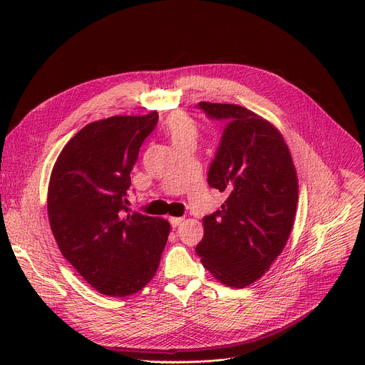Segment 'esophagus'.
<instances>
[{"mask_svg": "<svg viewBox=\"0 0 365 365\" xmlns=\"http://www.w3.org/2000/svg\"><path fill=\"white\" fill-rule=\"evenodd\" d=\"M182 221H183V218H182V217H173V218H170V224H172V227H173V228L179 227V225L182 224Z\"/></svg>", "mask_w": 365, "mask_h": 365, "instance_id": "esophagus-1", "label": "esophagus"}]
</instances>
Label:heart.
Here are the masks:
<instances>
[{"label": "heart", "instance_id": "1", "mask_svg": "<svg viewBox=\"0 0 365 365\" xmlns=\"http://www.w3.org/2000/svg\"><path fill=\"white\" fill-rule=\"evenodd\" d=\"M165 130L175 147L186 141H195L197 137L195 121L185 113H175L169 115L165 124Z\"/></svg>", "mask_w": 365, "mask_h": 365}]
</instances>
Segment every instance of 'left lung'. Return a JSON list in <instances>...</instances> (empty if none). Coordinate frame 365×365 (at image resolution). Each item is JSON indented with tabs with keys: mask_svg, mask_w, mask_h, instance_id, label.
<instances>
[{
	"mask_svg": "<svg viewBox=\"0 0 365 365\" xmlns=\"http://www.w3.org/2000/svg\"><path fill=\"white\" fill-rule=\"evenodd\" d=\"M197 108L225 123L207 183L227 200L203 217L195 251L217 280L245 287L270 269L287 242L297 205L294 165L282 134L255 113L234 103L199 102Z\"/></svg>",
	"mask_w": 365,
	"mask_h": 365,
	"instance_id": "1",
	"label": "left lung"
}]
</instances>
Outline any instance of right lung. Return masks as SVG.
<instances>
[{"label":"right lung","mask_w":365,"mask_h":365,"mask_svg":"<svg viewBox=\"0 0 365 365\" xmlns=\"http://www.w3.org/2000/svg\"><path fill=\"white\" fill-rule=\"evenodd\" d=\"M159 114L85 125L51 170L47 214L61 252L101 294L124 297L158 272L170 224L131 212L130 173Z\"/></svg>","instance_id":"1"}]
</instances>
